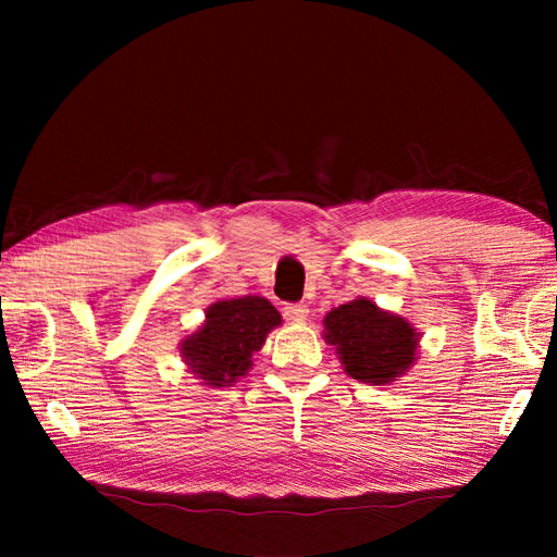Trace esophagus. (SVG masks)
<instances>
[{"mask_svg":"<svg viewBox=\"0 0 557 557\" xmlns=\"http://www.w3.org/2000/svg\"><path fill=\"white\" fill-rule=\"evenodd\" d=\"M306 315H309V309H306V304H287L285 306V318H287V321L301 323V321H306Z\"/></svg>","mask_w":557,"mask_h":557,"instance_id":"obj_1","label":"esophagus"}]
</instances>
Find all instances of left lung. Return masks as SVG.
<instances>
[{"instance_id": "1", "label": "left lung", "mask_w": 557, "mask_h": 557, "mask_svg": "<svg viewBox=\"0 0 557 557\" xmlns=\"http://www.w3.org/2000/svg\"><path fill=\"white\" fill-rule=\"evenodd\" d=\"M325 339L339 354L347 375L385 385L405 373L417 357L419 335L405 318L381 311L369 299L342 304L325 315Z\"/></svg>"}]
</instances>
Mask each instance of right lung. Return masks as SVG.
<instances>
[{
	"instance_id": "add662e5",
	"label": "right lung",
	"mask_w": 557,
	"mask_h": 557,
	"mask_svg": "<svg viewBox=\"0 0 557 557\" xmlns=\"http://www.w3.org/2000/svg\"><path fill=\"white\" fill-rule=\"evenodd\" d=\"M280 323L277 309L263 297L218 301L208 309L206 325L182 345V357L206 385H232L251 369V354Z\"/></svg>"
}]
</instances>
